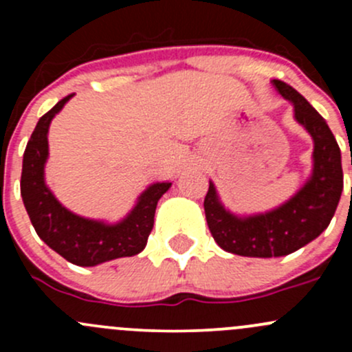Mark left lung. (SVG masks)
Here are the masks:
<instances>
[{
  "label": "left lung",
  "mask_w": 352,
  "mask_h": 352,
  "mask_svg": "<svg viewBox=\"0 0 352 352\" xmlns=\"http://www.w3.org/2000/svg\"><path fill=\"white\" fill-rule=\"evenodd\" d=\"M272 85L294 105V119L314 140V170L289 201L254 216H236L225 209L214 184L209 182L204 199L209 232L223 250L243 257H283L310 243L329 226L344 187L339 144L324 117L285 81L272 80Z\"/></svg>",
  "instance_id": "8db88e82"
}]
</instances>
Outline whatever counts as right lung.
<instances>
[{"mask_svg": "<svg viewBox=\"0 0 352 352\" xmlns=\"http://www.w3.org/2000/svg\"><path fill=\"white\" fill-rule=\"evenodd\" d=\"M71 97L73 95H67L59 100L38 119L25 148L20 192L28 218L42 242L71 264L94 267L113 258L133 257L144 250L153 230L156 204L172 182L151 184L138 199L133 211L116 225L81 218L66 209L45 186L44 166L49 155V124Z\"/></svg>", "mask_w": 352, "mask_h": 352, "instance_id": "obj_1", "label": "right lung"}]
</instances>
